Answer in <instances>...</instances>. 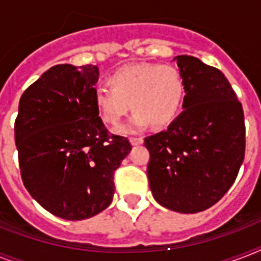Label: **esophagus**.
Listing matches in <instances>:
<instances>
[{"instance_id":"1","label":"esophagus","mask_w":261,"mask_h":261,"mask_svg":"<svg viewBox=\"0 0 261 261\" xmlns=\"http://www.w3.org/2000/svg\"><path fill=\"white\" fill-rule=\"evenodd\" d=\"M130 142L131 145H141V143H143V138L142 137H131L130 138Z\"/></svg>"}]
</instances>
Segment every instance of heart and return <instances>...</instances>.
<instances>
[{"mask_svg":"<svg viewBox=\"0 0 261 261\" xmlns=\"http://www.w3.org/2000/svg\"><path fill=\"white\" fill-rule=\"evenodd\" d=\"M110 88L93 92V104L102 122L118 126L130 108L131 119L119 130L137 133L151 122L164 126L177 115L184 98V80L177 67L159 63H130L108 77ZM132 104L130 105L129 102Z\"/></svg>","mask_w":261,"mask_h":261,"instance_id":"1","label":"heart"}]
</instances>
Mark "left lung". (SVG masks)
I'll return each instance as SVG.
<instances>
[{
	"label": "left lung",
	"mask_w": 261,
	"mask_h": 261,
	"mask_svg": "<svg viewBox=\"0 0 261 261\" xmlns=\"http://www.w3.org/2000/svg\"><path fill=\"white\" fill-rule=\"evenodd\" d=\"M174 59L186 87L184 111L167 130L145 138L147 178L161 206L194 214L218 202L239 174L244 111L222 71L190 55Z\"/></svg>",
	"instance_id": "8db88e82"
}]
</instances>
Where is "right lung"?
<instances>
[{
    "mask_svg": "<svg viewBox=\"0 0 261 261\" xmlns=\"http://www.w3.org/2000/svg\"><path fill=\"white\" fill-rule=\"evenodd\" d=\"M98 67L57 65L27 88L14 141L27 191L48 213L83 221L114 198V174L128 139L108 134L93 104Z\"/></svg>",
    "mask_w": 261,
    "mask_h": 261,
    "instance_id": "1",
    "label": "right lung"
}]
</instances>
